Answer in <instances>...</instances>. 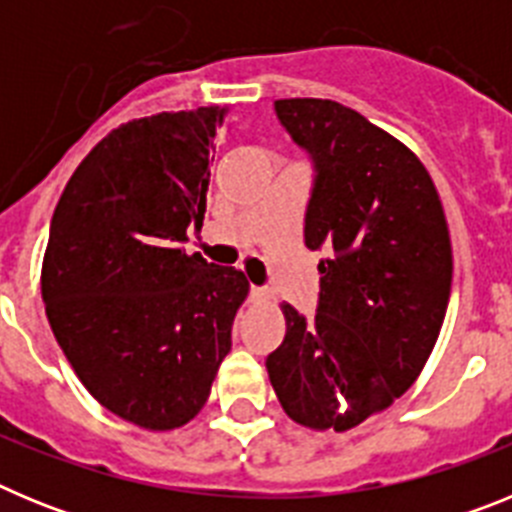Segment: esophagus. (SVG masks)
<instances>
[{"instance_id":"34e87169","label":"esophagus","mask_w":512,"mask_h":512,"mask_svg":"<svg viewBox=\"0 0 512 512\" xmlns=\"http://www.w3.org/2000/svg\"><path fill=\"white\" fill-rule=\"evenodd\" d=\"M251 300L253 302H266L269 300V292L261 287H256V284H251Z\"/></svg>"}]
</instances>
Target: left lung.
<instances>
[{
    "label": "left lung",
    "mask_w": 512,
    "mask_h": 512,
    "mask_svg": "<svg viewBox=\"0 0 512 512\" xmlns=\"http://www.w3.org/2000/svg\"><path fill=\"white\" fill-rule=\"evenodd\" d=\"M274 112L312 161L305 246L323 259L315 318L284 302L266 372L289 418L348 431L390 408L436 346L449 225L415 153L364 115L330 99H277Z\"/></svg>",
    "instance_id": "left-lung-1"
}]
</instances>
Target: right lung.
<instances>
[{
  "label": "right lung",
  "instance_id": "add662e5",
  "mask_svg": "<svg viewBox=\"0 0 512 512\" xmlns=\"http://www.w3.org/2000/svg\"><path fill=\"white\" fill-rule=\"evenodd\" d=\"M223 128L225 107L125 122L81 161L51 220L40 287L53 336L104 408L151 431L200 413L248 295L243 271L184 253Z\"/></svg>",
  "mask_w": 512,
  "mask_h": 512
}]
</instances>
